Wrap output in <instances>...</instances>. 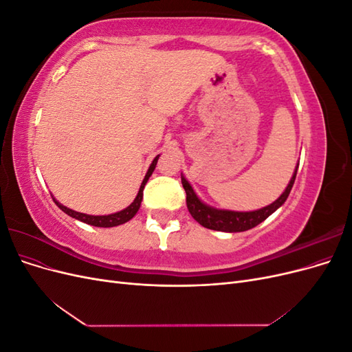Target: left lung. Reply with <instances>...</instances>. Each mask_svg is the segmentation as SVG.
I'll use <instances>...</instances> for the list:
<instances>
[{
	"mask_svg": "<svg viewBox=\"0 0 352 352\" xmlns=\"http://www.w3.org/2000/svg\"><path fill=\"white\" fill-rule=\"evenodd\" d=\"M298 172V164L295 167V172L287 184L286 189L282 192V195L272 202L270 206H265L260 210H254V211H233V210H221L211 207L206 202H202L198 195L195 194L194 188L190 186V184L186 180V177L182 175V185L186 192V206L188 210L201 226H204L207 229L212 230H220V232H245L248 229H252L257 225H260L261 221H264L270 214L278 210L279 207L283 206V202L286 198L289 197L291 189L294 186L295 177Z\"/></svg>",
	"mask_w": 352,
	"mask_h": 352,
	"instance_id": "8db88e82",
	"label": "left lung"
}]
</instances>
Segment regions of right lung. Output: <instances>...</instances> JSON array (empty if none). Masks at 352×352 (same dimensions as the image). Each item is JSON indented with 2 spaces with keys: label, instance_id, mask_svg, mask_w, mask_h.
<instances>
[{
  "label": "right lung",
  "instance_id": "right-lung-1",
  "mask_svg": "<svg viewBox=\"0 0 352 352\" xmlns=\"http://www.w3.org/2000/svg\"><path fill=\"white\" fill-rule=\"evenodd\" d=\"M158 157H160V155H157V157L153 160V163L150 164V168H148V172H146V175H145V177H144V180H142L141 186H140V190H138V195H136V198L133 199L132 204H131L129 207H126V208L122 210V211H117V212H113V214H105V216H91V214H83V212H79V211H74V210H72V208H67L66 206L60 204V202H58L56 198H52V199L56 201V204L58 206V208H60L61 211H65L66 214H69V216L73 217V219H76V220H80V221H83V223H87V225L97 226V228H114V226L123 225V223L129 221V220L136 214L138 210H140L141 202H142V197H144V188H145V185H146V182H148V179H150V176H151L153 172H154V168H155L157 162H158Z\"/></svg>",
  "mask_w": 352,
  "mask_h": 352
}]
</instances>
